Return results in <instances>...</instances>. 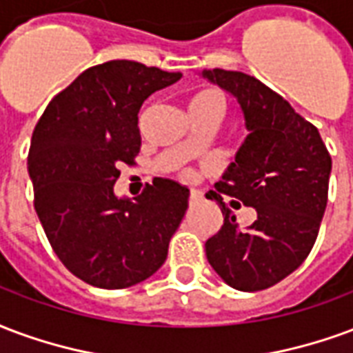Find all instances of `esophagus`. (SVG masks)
I'll return each instance as SVG.
<instances>
[{
	"instance_id": "esophagus-1",
	"label": "esophagus",
	"mask_w": 353,
	"mask_h": 353,
	"mask_svg": "<svg viewBox=\"0 0 353 353\" xmlns=\"http://www.w3.org/2000/svg\"><path fill=\"white\" fill-rule=\"evenodd\" d=\"M201 197H203V195L199 194V192H195V190H192V192H190V205H194V203L201 201Z\"/></svg>"
}]
</instances>
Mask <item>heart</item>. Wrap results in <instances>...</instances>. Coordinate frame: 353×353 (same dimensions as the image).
Returning <instances> with one entry per match:
<instances>
[{
    "label": "heart",
    "mask_w": 353,
    "mask_h": 353,
    "mask_svg": "<svg viewBox=\"0 0 353 353\" xmlns=\"http://www.w3.org/2000/svg\"><path fill=\"white\" fill-rule=\"evenodd\" d=\"M216 105H222L223 107V97L218 92H212V90H208V92H201V94H197L192 99V112H194V117L197 120H201L205 114H207L208 110L216 107ZM184 179H192V173H184L182 174Z\"/></svg>",
    "instance_id": "heart-1"
}]
</instances>
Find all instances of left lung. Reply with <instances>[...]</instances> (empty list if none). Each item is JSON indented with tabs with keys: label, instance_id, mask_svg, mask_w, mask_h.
<instances>
[{
	"label": "left lung",
	"instance_id": "1",
	"mask_svg": "<svg viewBox=\"0 0 353 353\" xmlns=\"http://www.w3.org/2000/svg\"><path fill=\"white\" fill-rule=\"evenodd\" d=\"M203 74L235 95L250 131L216 192L207 194L222 208L223 225L205 252L231 288L261 292L292 274L312 250L327 207L331 154L318 128L256 77L225 69ZM222 194L256 208L248 230L236 228Z\"/></svg>",
	"mask_w": 353,
	"mask_h": 353
}]
</instances>
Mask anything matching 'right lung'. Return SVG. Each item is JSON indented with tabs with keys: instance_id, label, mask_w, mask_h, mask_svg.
<instances>
[{
	"instance_id": "1",
	"label": "right lung",
	"mask_w": 353,
	"mask_h": 353,
	"mask_svg": "<svg viewBox=\"0 0 353 353\" xmlns=\"http://www.w3.org/2000/svg\"><path fill=\"white\" fill-rule=\"evenodd\" d=\"M180 77L131 60L99 63L54 95L33 130V207L56 256L86 284L130 288L167 259L190 190L154 179L133 201L112 190L120 167L137 165L143 103Z\"/></svg>"
}]
</instances>
